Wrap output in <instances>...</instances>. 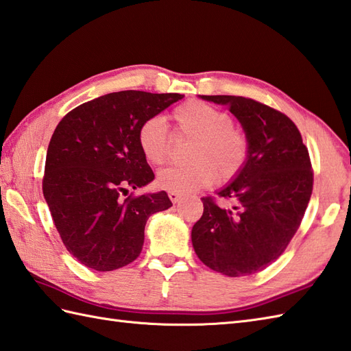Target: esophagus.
I'll return each instance as SVG.
<instances>
[{"mask_svg":"<svg viewBox=\"0 0 351 351\" xmlns=\"http://www.w3.org/2000/svg\"><path fill=\"white\" fill-rule=\"evenodd\" d=\"M168 197H169V199L173 201L174 204H176V202L180 201V198H182V193H178V192H168Z\"/></svg>","mask_w":351,"mask_h":351,"instance_id":"esophagus-1","label":"esophagus"}]
</instances>
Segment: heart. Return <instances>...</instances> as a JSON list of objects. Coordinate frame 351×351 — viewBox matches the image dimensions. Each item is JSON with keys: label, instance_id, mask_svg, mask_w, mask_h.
<instances>
[{"label": "heart", "instance_id": "obj_1", "mask_svg": "<svg viewBox=\"0 0 351 351\" xmlns=\"http://www.w3.org/2000/svg\"><path fill=\"white\" fill-rule=\"evenodd\" d=\"M178 134L193 138L186 165H169L156 176L159 188L169 192H192L212 184L216 178L228 183L243 171L249 158V139L234 126L231 114L201 100H188L173 111ZM138 147L152 165H160L169 153L167 124L154 115L138 128Z\"/></svg>", "mask_w": 351, "mask_h": 351}]
</instances>
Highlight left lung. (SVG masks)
<instances>
[{
  "instance_id": "1",
  "label": "left lung",
  "mask_w": 351,
  "mask_h": 351,
  "mask_svg": "<svg viewBox=\"0 0 351 351\" xmlns=\"http://www.w3.org/2000/svg\"><path fill=\"white\" fill-rule=\"evenodd\" d=\"M202 99L228 106L249 139V158L217 192L230 207L201 198L204 212L192 228V245L212 270L252 275L279 258L300 227L314 183L309 153L298 126L274 108L241 96Z\"/></svg>"
}]
</instances>
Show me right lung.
<instances>
[{
    "mask_svg": "<svg viewBox=\"0 0 351 351\" xmlns=\"http://www.w3.org/2000/svg\"><path fill=\"white\" fill-rule=\"evenodd\" d=\"M182 97L178 93H110L76 106L53 130L43 195L67 251L84 266L111 271L135 261L147 219L173 206L165 191L121 195L154 178L138 147L139 124Z\"/></svg>",
    "mask_w": 351,
    "mask_h": 351,
    "instance_id": "add662e5",
    "label": "right lung"
}]
</instances>
